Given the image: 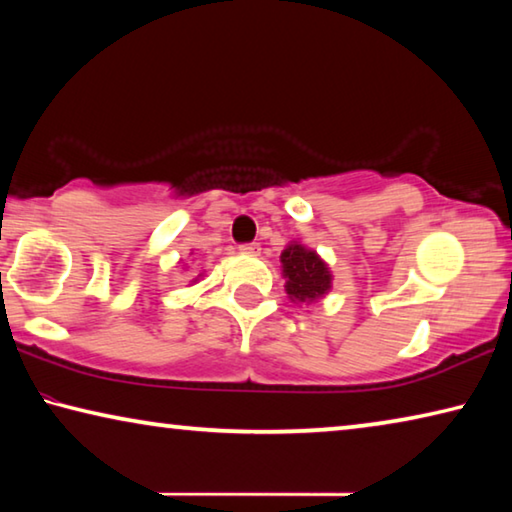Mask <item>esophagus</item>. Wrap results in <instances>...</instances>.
<instances>
[{
	"label": "esophagus",
	"mask_w": 512,
	"mask_h": 512,
	"mask_svg": "<svg viewBox=\"0 0 512 512\" xmlns=\"http://www.w3.org/2000/svg\"><path fill=\"white\" fill-rule=\"evenodd\" d=\"M259 244H241L239 246V253H244V255H259Z\"/></svg>",
	"instance_id": "34e87169"
}]
</instances>
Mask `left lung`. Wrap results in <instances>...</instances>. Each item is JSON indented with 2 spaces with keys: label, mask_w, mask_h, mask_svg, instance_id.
<instances>
[{
  "label": "left lung",
  "mask_w": 512,
  "mask_h": 512,
  "mask_svg": "<svg viewBox=\"0 0 512 512\" xmlns=\"http://www.w3.org/2000/svg\"><path fill=\"white\" fill-rule=\"evenodd\" d=\"M280 262L291 300L316 302L332 287V273L327 264L316 255V250H309L298 241L282 250Z\"/></svg>",
  "instance_id": "obj_1"
}]
</instances>
